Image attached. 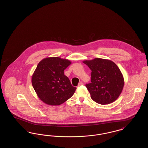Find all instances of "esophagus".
<instances>
[{
	"label": "esophagus",
	"mask_w": 148,
	"mask_h": 148,
	"mask_svg": "<svg viewBox=\"0 0 148 148\" xmlns=\"http://www.w3.org/2000/svg\"><path fill=\"white\" fill-rule=\"evenodd\" d=\"M83 84L82 82H79V84H78V86H81V85H82Z\"/></svg>",
	"instance_id": "obj_1"
}]
</instances>
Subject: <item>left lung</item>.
Wrapping results in <instances>:
<instances>
[{"label": "left lung", "instance_id": "obj_1", "mask_svg": "<svg viewBox=\"0 0 148 148\" xmlns=\"http://www.w3.org/2000/svg\"><path fill=\"white\" fill-rule=\"evenodd\" d=\"M92 71L91 83L85 85L92 99L104 105L112 103L119 97L124 82L118 66L113 62L95 58L83 62Z\"/></svg>", "mask_w": 148, "mask_h": 148}]
</instances>
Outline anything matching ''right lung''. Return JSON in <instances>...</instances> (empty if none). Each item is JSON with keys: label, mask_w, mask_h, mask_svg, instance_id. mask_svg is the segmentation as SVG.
<instances>
[{"label": "right lung", "mask_w": 148, "mask_h": 148, "mask_svg": "<svg viewBox=\"0 0 148 148\" xmlns=\"http://www.w3.org/2000/svg\"><path fill=\"white\" fill-rule=\"evenodd\" d=\"M71 64L69 60L59 57L46 58L38 64L32 83L38 97L44 103L59 106L73 96L76 88L64 74Z\"/></svg>", "instance_id": "1"}]
</instances>
